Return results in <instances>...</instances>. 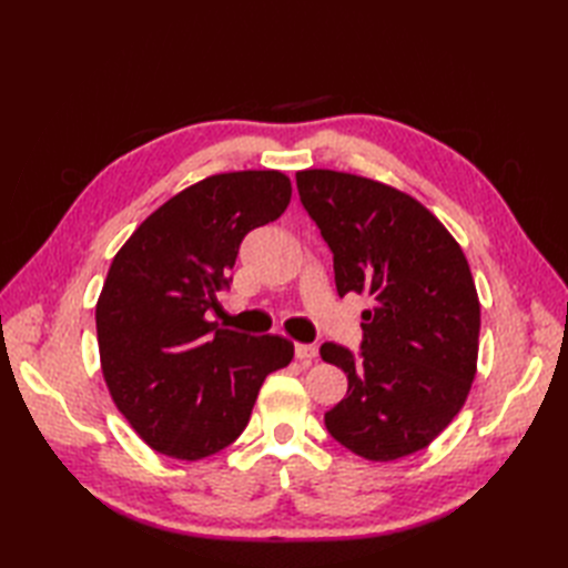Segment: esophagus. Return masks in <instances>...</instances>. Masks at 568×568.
Segmentation results:
<instances>
[{
    "label": "esophagus",
    "mask_w": 568,
    "mask_h": 568,
    "mask_svg": "<svg viewBox=\"0 0 568 568\" xmlns=\"http://www.w3.org/2000/svg\"><path fill=\"white\" fill-rule=\"evenodd\" d=\"M317 346L315 343H296V357L298 359H313L317 357Z\"/></svg>",
    "instance_id": "obj_1"
}]
</instances>
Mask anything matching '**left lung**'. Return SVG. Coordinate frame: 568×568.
I'll return each mask as SVG.
<instances>
[{"instance_id": "obj_1", "label": "left lung", "mask_w": 568, "mask_h": 568, "mask_svg": "<svg viewBox=\"0 0 568 568\" xmlns=\"http://www.w3.org/2000/svg\"><path fill=\"white\" fill-rule=\"evenodd\" d=\"M303 209L334 253L338 296L367 294L363 346L324 343L348 393L324 415L343 448L390 462L424 450L467 400L480 305L467 257L409 194L336 170H301Z\"/></svg>"}]
</instances>
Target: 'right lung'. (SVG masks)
<instances>
[{
  "label": "right lung",
  "instance_id": "right-lung-1",
  "mask_svg": "<svg viewBox=\"0 0 568 568\" xmlns=\"http://www.w3.org/2000/svg\"><path fill=\"white\" fill-rule=\"evenodd\" d=\"M291 201L280 170H239L182 189L113 257L97 341L115 407L161 455L196 462L234 443L265 376L294 357L284 336L222 329L205 313L230 288L244 236Z\"/></svg>",
  "mask_w": 568,
  "mask_h": 568
}]
</instances>
